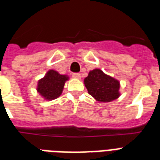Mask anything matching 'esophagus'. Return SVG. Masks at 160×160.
I'll return each instance as SVG.
<instances>
[{
    "label": "esophagus",
    "mask_w": 160,
    "mask_h": 160,
    "mask_svg": "<svg viewBox=\"0 0 160 160\" xmlns=\"http://www.w3.org/2000/svg\"><path fill=\"white\" fill-rule=\"evenodd\" d=\"M72 77L75 79H80V73H73Z\"/></svg>",
    "instance_id": "esophagus-1"
}]
</instances>
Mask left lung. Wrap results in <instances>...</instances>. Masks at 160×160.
<instances>
[{"label":"left lung","mask_w":160,"mask_h":160,"mask_svg":"<svg viewBox=\"0 0 160 160\" xmlns=\"http://www.w3.org/2000/svg\"><path fill=\"white\" fill-rule=\"evenodd\" d=\"M88 93L100 102H109L119 96V82L103 73L99 69L93 70L85 79Z\"/></svg>","instance_id":"obj_1"}]
</instances>
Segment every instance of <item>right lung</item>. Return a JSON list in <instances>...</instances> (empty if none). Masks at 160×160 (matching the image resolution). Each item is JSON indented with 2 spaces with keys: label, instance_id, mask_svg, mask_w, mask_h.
Returning <instances> with one entry per match:
<instances>
[{
  "label": "right lung",
  "instance_id": "obj_1",
  "mask_svg": "<svg viewBox=\"0 0 160 160\" xmlns=\"http://www.w3.org/2000/svg\"><path fill=\"white\" fill-rule=\"evenodd\" d=\"M67 80L65 75H60L53 70H49L46 76L39 80L37 90L46 100H54L61 95Z\"/></svg>",
  "mask_w": 160,
  "mask_h": 160
}]
</instances>
